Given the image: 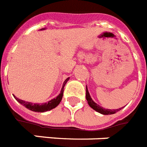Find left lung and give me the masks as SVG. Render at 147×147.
<instances>
[{"instance_id": "8db88e82", "label": "left lung", "mask_w": 147, "mask_h": 147, "mask_svg": "<svg viewBox=\"0 0 147 147\" xmlns=\"http://www.w3.org/2000/svg\"><path fill=\"white\" fill-rule=\"evenodd\" d=\"M86 98H87V103L90 105V108H92V109L95 110L96 111L98 112V113H102L103 115H110V114H113V113H116L117 111H119V110H121L122 108H120L119 109H114V110H111V109H105V108L100 106L99 105L96 104L94 101L92 100V98H91L90 95L89 93L88 89H87V87L86 86Z\"/></svg>"}]
</instances>
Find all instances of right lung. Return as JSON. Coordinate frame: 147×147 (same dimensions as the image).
<instances>
[{
	"mask_svg": "<svg viewBox=\"0 0 147 147\" xmlns=\"http://www.w3.org/2000/svg\"><path fill=\"white\" fill-rule=\"evenodd\" d=\"M69 80V78H66L65 81H64L63 84V87L61 88V90L60 92L59 93V95L56 98H53L51 100L49 101L48 102H44V103H41V104H38V103H32V102H26V101L22 100V99H19L17 97H16L13 95L14 98L17 100V102H18L20 104H22V105H24L25 108H27L28 109L32 111L35 112H40V113H42V112L48 111H51L52 110L53 108H55L57 106L60 104V102H61L63 98V90H64V87L66 84L67 83V81Z\"/></svg>",
	"mask_w": 147,
	"mask_h": 147,
	"instance_id": "1",
	"label": "right lung"
}]
</instances>
